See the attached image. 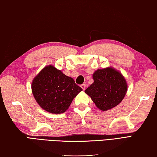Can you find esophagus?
Returning a JSON list of instances; mask_svg holds the SVG:
<instances>
[{
    "label": "esophagus",
    "instance_id": "1",
    "mask_svg": "<svg viewBox=\"0 0 157 157\" xmlns=\"http://www.w3.org/2000/svg\"><path fill=\"white\" fill-rule=\"evenodd\" d=\"M81 87H82V90H85V87H86V85H85V84H82V85H81Z\"/></svg>",
    "mask_w": 157,
    "mask_h": 157
}]
</instances>
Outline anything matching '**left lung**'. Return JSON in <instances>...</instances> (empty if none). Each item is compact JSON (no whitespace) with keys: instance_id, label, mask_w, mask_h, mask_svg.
<instances>
[{"instance_id":"obj_1","label":"left lung","mask_w":157,"mask_h":157,"mask_svg":"<svg viewBox=\"0 0 157 157\" xmlns=\"http://www.w3.org/2000/svg\"><path fill=\"white\" fill-rule=\"evenodd\" d=\"M94 82L85 92L91 97L98 109L107 111L122 102L127 91L124 77L117 70L107 67L96 70Z\"/></svg>"}]
</instances>
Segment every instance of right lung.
Wrapping results in <instances>:
<instances>
[{
  "mask_svg": "<svg viewBox=\"0 0 157 157\" xmlns=\"http://www.w3.org/2000/svg\"><path fill=\"white\" fill-rule=\"evenodd\" d=\"M31 88L35 99L41 107L56 114L66 111L75 97L82 90L72 78L52 66L45 67L35 76Z\"/></svg>",
  "mask_w": 157,
  "mask_h": 157,
  "instance_id": "right-lung-1",
  "label": "right lung"
}]
</instances>
